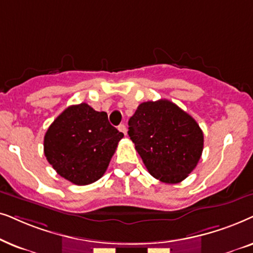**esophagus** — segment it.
Wrapping results in <instances>:
<instances>
[{
    "instance_id": "34e87169",
    "label": "esophagus",
    "mask_w": 253,
    "mask_h": 253,
    "mask_svg": "<svg viewBox=\"0 0 253 253\" xmlns=\"http://www.w3.org/2000/svg\"><path fill=\"white\" fill-rule=\"evenodd\" d=\"M118 129H119V132H121V133H124L125 135H126V133H127V128H126V126H125L124 124H121V125H119V126H118Z\"/></svg>"
}]
</instances>
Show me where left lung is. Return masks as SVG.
<instances>
[{"instance_id": "8db88e82", "label": "left lung", "mask_w": 253, "mask_h": 253, "mask_svg": "<svg viewBox=\"0 0 253 253\" xmlns=\"http://www.w3.org/2000/svg\"><path fill=\"white\" fill-rule=\"evenodd\" d=\"M128 135L151 176L184 180L199 162L204 133L193 118L167 99L144 102L128 120Z\"/></svg>"}]
</instances>
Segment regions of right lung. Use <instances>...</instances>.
Wrapping results in <instances>:
<instances>
[{
    "label": "right lung",
    "instance_id": "obj_1",
    "mask_svg": "<svg viewBox=\"0 0 253 253\" xmlns=\"http://www.w3.org/2000/svg\"><path fill=\"white\" fill-rule=\"evenodd\" d=\"M123 137L106 112L82 103L67 107L53 121L43 137V153L60 176L87 185L103 177Z\"/></svg>",
    "mask_w": 253,
    "mask_h": 253
}]
</instances>
